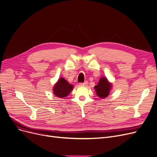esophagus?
<instances>
[{
	"mask_svg": "<svg viewBox=\"0 0 157 157\" xmlns=\"http://www.w3.org/2000/svg\"><path fill=\"white\" fill-rule=\"evenodd\" d=\"M88 85V82L85 81L83 83H79V86H86Z\"/></svg>",
	"mask_w": 157,
	"mask_h": 157,
	"instance_id": "obj_1",
	"label": "esophagus"
}]
</instances>
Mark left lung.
<instances>
[{"instance_id": "1", "label": "left lung", "mask_w": 157, "mask_h": 157, "mask_svg": "<svg viewBox=\"0 0 157 157\" xmlns=\"http://www.w3.org/2000/svg\"><path fill=\"white\" fill-rule=\"evenodd\" d=\"M113 84L109 82L106 77H101L98 84L94 86L97 95L101 98L108 97L112 90Z\"/></svg>"}]
</instances>
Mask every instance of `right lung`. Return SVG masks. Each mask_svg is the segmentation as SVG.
Returning a JSON list of instances; mask_svg holds the SVG:
<instances>
[{
	"label": "right lung",
	"instance_id": "right-lung-1",
	"mask_svg": "<svg viewBox=\"0 0 157 157\" xmlns=\"http://www.w3.org/2000/svg\"><path fill=\"white\" fill-rule=\"evenodd\" d=\"M73 89V85L63 78H60L53 88V94L59 98H63L69 95Z\"/></svg>",
	"mask_w": 157,
	"mask_h": 157
}]
</instances>
